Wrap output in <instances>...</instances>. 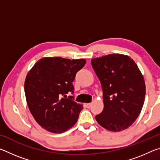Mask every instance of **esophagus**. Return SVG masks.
Returning <instances> with one entry per match:
<instances>
[{
	"label": "esophagus",
	"mask_w": 160,
	"mask_h": 160,
	"mask_svg": "<svg viewBox=\"0 0 160 160\" xmlns=\"http://www.w3.org/2000/svg\"><path fill=\"white\" fill-rule=\"evenodd\" d=\"M91 104L90 103H87V104H85V106L87 107V108H90L91 107Z\"/></svg>",
	"instance_id": "esophagus-1"
}]
</instances>
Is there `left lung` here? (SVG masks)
<instances>
[{"label":"left lung","instance_id":"1","mask_svg":"<svg viewBox=\"0 0 160 160\" xmlns=\"http://www.w3.org/2000/svg\"><path fill=\"white\" fill-rule=\"evenodd\" d=\"M103 90L104 109L95 116L97 122L110 131L131 126L144 104L145 83L137 64L128 56L109 54L91 60Z\"/></svg>","mask_w":160,"mask_h":160}]
</instances>
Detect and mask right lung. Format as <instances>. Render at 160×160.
<instances>
[{"mask_svg": "<svg viewBox=\"0 0 160 160\" xmlns=\"http://www.w3.org/2000/svg\"><path fill=\"white\" fill-rule=\"evenodd\" d=\"M85 63V59L44 57L28 72L25 81L27 103L43 128L61 133L76 123L83 107L66 94L73 93L75 75Z\"/></svg>", "mask_w": 160, "mask_h": 160, "instance_id": "right-lung-1", "label": "right lung"}]
</instances>
